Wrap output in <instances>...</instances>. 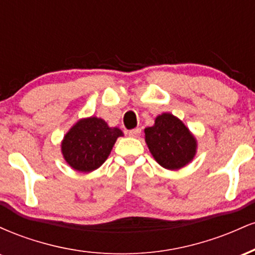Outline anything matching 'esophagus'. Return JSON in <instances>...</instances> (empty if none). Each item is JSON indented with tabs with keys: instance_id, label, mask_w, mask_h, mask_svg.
Here are the masks:
<instances>
[{
	"instance_id": "obj_1",
	"label": "esophagus",
	"mask_w": 255,
	"mask_h": 255,
	"mask_svg": "<svg viewBox=\"0 0 255 255\" xmlns=\"http://www.w3.org/2000/svg\"><path fill=\"white\" fill-rule=\"evenodd\" d=\"M128 134H129V136L131 137H139L140 134H141V129H140V128H134V129L129 130Z\"/></svg>"
}]
</instances>
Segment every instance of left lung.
<instances>
[{"label":"left lung","instance_id":"1","mask_svg":"<svg viewBox=\"0 0 255 255\" xmlns=\"http://www.w3.org/2000/svg\"><path fill=\"white\" fill-rule=\"evenodd\" d=\"M145 141L156 162L168 170H178L197 153V139L181 120L163 113L152 127L145 128Z\"/></svg>","mask_w":255,"mask_h":255}]
</instances>
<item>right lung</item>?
Returning a JSON list of instances; mask_svg holds the SVG:
<instances>
[{
    "mask_svg": "<svg viewBox=\"0 0 255 255\" xmlns=\"http://www.w3.org/2000/svg\"><path fill=\"white\" fill-rule=\"evenodd\" d=\"M122 135L121 129L109 127L103 119H81L67 131L61 151L74 170L90 172L103 164L118 137Z\"/></svg>",
    "mask_w": 255,
    "mask_h": 255,
    "instance_id": "obj_1",
    "label": "right lung"
}]
</instances>
